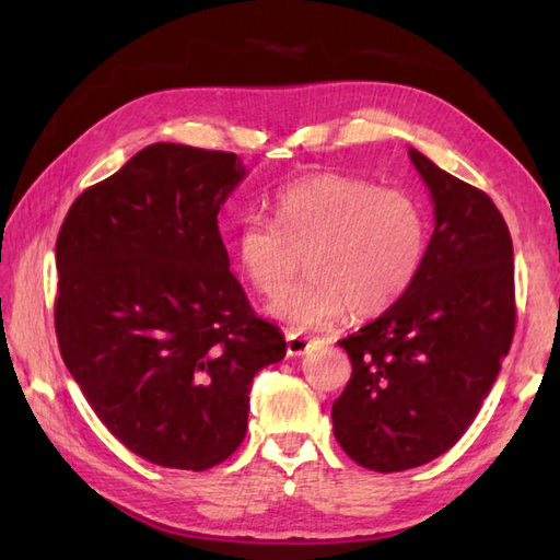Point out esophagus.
Masks as SVG:
<instances>
[{"instance_id":"1","label":"esophagus","mask_w":560,"mask_h":560,"mask_svg":"<svg viewBox=\"0 0 560 560\" xmlns=\"http://www.w3.org/2000/svg\"><path fill=\"white\" fill-rule=\"evenodd\" d=\"M311 337L303 335V331H287V353L289 355H303L311 349Z\"/></svg>"}]
</instances>
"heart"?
<instances>
[{"label":"heart","instance_id":"b5f03b06","mask_svg":"<svg viewBox=\"0 0 560 560\" xmlns=\"http://www.w3.org/2000/svg\"><path fill=\"white\" fill-rule=\"evenodd\" d=\"M273 221L249 211L237 221L233 253L255 291L271 295L306 249L312 271L273 295L269 311L295 329H315L395 307L419 279L431 219L404 189L349 175L301 177L273 195Z\"/></svg>","mask_w":560,"mask_h":560}]
</instances>
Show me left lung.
I'll list each match as a JSON object with an SVG mask.
<instances>
[{
  "mask_svg": "<svg viewBox=\"0 0 560 560\" xmlns=\"http://www.w3.org/2000/svg\"><path fill=\"white\" fill-rule=\"evenodd\" d=\"M435 205L425 265L404 299L339 347L351 377L331 404L335 438L361 467H421L467 433L515 337V259L483 189L409 149Z\"/></svg>",
  "mask_w": 560,
  "mask_h": 560,
  "instance_id": "left-lung-1",
  "label": "left lung"
}]
</instances>
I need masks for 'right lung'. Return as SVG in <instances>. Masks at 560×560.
<instances>
[{
  "mask_svg": "<svg viewBox=\"0 0 560 560\" xmlns=\"http://www.w3.org/2000/svg\"><path fill=\"white\" fill-rule=\"evenodd\" d=\"M243 175L231 151L161 141L83 189L57 235L59 353L105 428L159 467L229 459L255 375L287 355L221 241Z\"/></svg>",
  "mask_w": 560,
  "mask_h": 560,
  "instance_id": "right-lung-1",
  "label": "right lung"
}]
</instances>
